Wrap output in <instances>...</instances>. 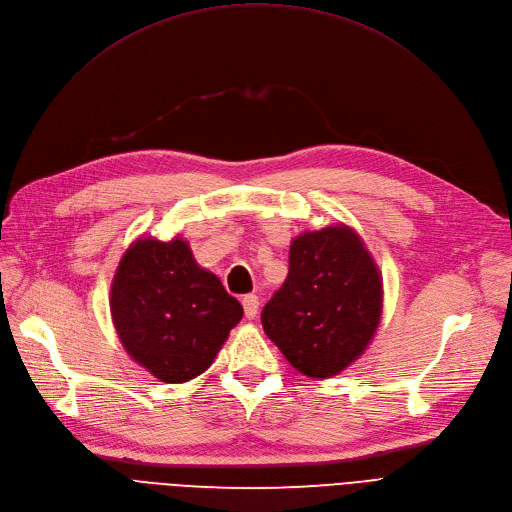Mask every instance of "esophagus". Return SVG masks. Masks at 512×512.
Returning a JSON list of instances; mask_svg holds the SVG:
<instances>
[{"mask_svg":"<svg viewBox=\"0 0 512 512\" xmlns=\"http://www.w3.org/2000/svg\"><path fill=\"white\" fill-rule=\"evenodd\" d=\"M241 304H243V312H246L248 319H254V316L258 314V296L246 294L241 298Z\"/></svg>","mask_w":512,"mask_h":512,"instance_id":"1","label":"esophagus"}]
</instances>
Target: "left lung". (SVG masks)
<instances>
[{
    "mask_svg": "<svg viewBox=\"0 0 512 512\" xmlns=\"http://www.w3.org/2000/svg\"><path fill=\"white\" fill-rule=\"evenodd\" d=\"M381 308L377 264L354 229L337 225L291 241L287 279L260 321L291 367L329 379L367 350Z\"/></svg>",
    "mask_w": 512,
    "mask_h": 512,
    "instance_id": "obj_1",
    "label": "left lung"
}]
</instances>
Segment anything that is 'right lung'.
<instances>
[{"mask_svg":"<svg viewBox=\"0 0 512 512\" xmlns=\"http://www.w3.org/2000/svg\"><path fill=\"white\" fill-rule=\"evenodd\" d=\"M110 310L129 356L164 383L202 375L243 316L181 237L131 243L112 281Z\"/></svg>","mask_w":512,"mask_h":512,"instance_id":"1","label":"right lung"}]
</instances>
